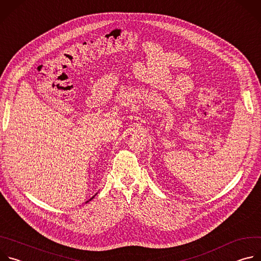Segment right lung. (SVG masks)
<instances>
[{"instance_id": "1", "label": "right lung", "mask_w": 261, "mask_h": 261, "mask_svg": "<svg viewBox=\"0 0 261 261\" xmlns=\"http://www.w3.org/2000/svg\"><path fill=\"white\" fill-rule=\"evenodd\" d=\"M95 195H96V194H95ZM94 197H95V196H93V197H92V198H91V199H93V198H94ZM91 199H90V200H91ZM90 200H89V201H90ZM87 202H88V201H87Z\"/></svg>"}]
</instances>
